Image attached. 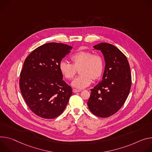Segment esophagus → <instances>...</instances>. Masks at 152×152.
<instances>
[{
  "label": "esophagus",
  "mask_w": 152,
  "mask_h": 152,
  "mask_svg": "<svg viewBox=\"0 0 152 152\" xmlns=\"http://www.w3.org/2000/svg\"><path fill=\"white\" fill-rule=\"evenodd\" d=\"M72 91L74 93H77V92H80L81 91L80 90H78V89H72Z\"/></svg>",
  "instance_id": "obj_1"
}]
</instances>
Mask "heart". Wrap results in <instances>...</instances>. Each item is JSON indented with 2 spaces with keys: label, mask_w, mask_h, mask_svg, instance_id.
Instances as JSON below:
<instances>
[{
  "label": "heart",
  "mask_w": 152,
  "mask_h": 152,
  "mask_svg": "<svg viewBox=\"0 0 152 152\" xmlns=\"http://www.w3.org/2000/svg\"><path fill=\"white\" fill-rule=\"evenodd\" d=\"M72 64L66 61L59 63V70L62 75L67 80L72 79L79 69L78 77L71 83V85L81 89L90 85L91 79L97 80L102 75L104 63L102 58L94 55L89 51H80L71 57Z\"/></svg>",
  "instance_id": "b5f03b06"
}]
</instances>
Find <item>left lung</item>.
Instances as JSON below:
<instances>
[{
    "mask_svg": "<svg viewBox=\"0 0 152 152\" xmlns=\"http://www.w3.org/2000/svg\"><path fill=\"white\" fill-rule=\"evenodd\" d=\"M93 48L102 52L106 64L102 80L91 89L87 104L93 114L106 118L121 109L129 94L130 66L124 54L112 44L100 43Z\"/></svg>",
    "mask_w": 152,
    "mask_h": 152,
    "instance_id": "8db88e82",
    "label": "left lung"
}]
</instances>
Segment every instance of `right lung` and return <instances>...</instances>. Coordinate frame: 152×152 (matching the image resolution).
I'll use <instances>...</instances> for the list:
<instances>
[{"label":"right lung","mask_w":152,"mask_h":152,"mask_svg":"<svg viewBox=\"0 0 152 152\" xmlns=\"http://www.w3.org/2000/svg\"><path fill=\"white\" fill-rule=\"evenodd\" d=\"M72 49L63 43H48L34 50L25 60L20 91L30 109L43 118L53 119L61 114L72 94L59 70V63Z\"/></svg>","instance_id":"obj_1"}]
</instances>
